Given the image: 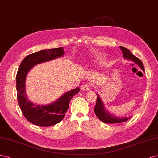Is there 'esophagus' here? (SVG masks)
<instances>
[{"label": "esophagus", "mask_w": 158, "mask_h": 158, "mask_svg": "<svg viewBox=\"0 0 158 158\" xmlns=\"http://www.w3.org/2000/svg\"><path fill=\"white\" fill-rule=\"evenodd\" d=\"M90 87H91V86L90 85L86 84V85H83L82 86V88H81V89H82L84 91H89L90 89Z\"/></svg>", "instance_id": "34e87169"}]
</instances>
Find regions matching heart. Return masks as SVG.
Instances as JSON below:
<instances>
[{"label": "heart", "mask_w": 158, "mask_h": 158, "mask_svg": "<svg viewBox=\"0 0 158 158\" xmlns=\"http://www.w3.org/2000/svg\"><path fill=\"white\" fill-rule=\"evenodd\" d=\"M104 59L103 58H99V62H104Z\"/></svg>", "instance_id": "heart-1"}]
</instances>
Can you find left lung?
Instances as JSON below:
<instances>
[{"mask_svg":"<svg viewBox=\"0 0 158 158\" xmlns=\"http://www.w3.org/2000/svg\"><path fill=\"white\" fill-rule=\"evenodd\" d=\"M120 48L122 50V52L123 54V56L125 58H127L129 60H132L137 65H139L142 70L144 71V65L140 59L136 58L135 56H134L133 54H132L130 52V50L127 48L123 47H121V46L120 47ZM96 96H97V98H96V104L94 108V113L100 121L104 122V123H121V122L127 121L130 118H127V117H125V118H117V117H114L113 116V115L107 112L104 109L103 102L101 101L99 96L98 94H96Z\"/></svg>","mask_w":158,"mask_h":158,"instance_id":"8db88e82","label":"left lung"}]
</instances>
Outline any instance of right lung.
<instances>
[{"label": "right lung", "instance_id": "1", "mask_svg": "<svg viewBox=\"0 0 158 158\" xmlns=\"http://www.w3.org/2000/svg\"><path fill=\"white\" fill-rule=\"evenodd\" d=\"M64 54L63 47L43 50L27 56L20 64L16 78L18 104L25 119L35 125L48 127L58 123L64 119L71 99L79 92V88L73 89L47 106L36 105L27 98L25 82L29 69L37 64L62 56Z\"/></svg>", "mask_w": 158, "mask_h": 158}]
</instances>
